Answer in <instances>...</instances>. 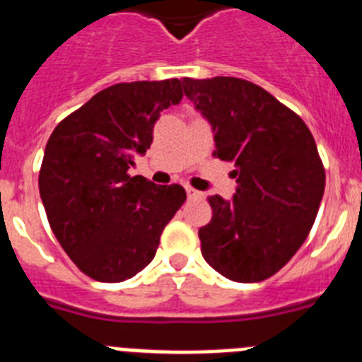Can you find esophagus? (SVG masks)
<instances>
[{"mask_svg": "<svg viewBox=\"0 0 362 362\" xmlns=\"http://www.w3.org/2000/svg\"><path fill=\"white\" fill-rule=\"evenodd\" d=\"M187 196L190 197V199H197V197H203V194L197 190H194L192 187H187Z\"/></svg>", "mask_w": 362, "mask_h": 362, "instance_id": "obj_1", "label": "esophagus"}]
</instances>
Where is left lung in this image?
<instances>
[{"mask_svg": "<svg viewBox=\"0 0 362 362\" xmlns=\"http://www.w3.org/2000/svg\"><path fill=\"white\" fill-rule=\"evenodd\" d=\"M185 95L209 121L216 152L233 163L232 199L209 197L201 254L221 276L259 283L308 238L325 194V168L305 121L264 88L239 78H183Z\"/></svg>", "mask_w": 362, "mask_h": 362, "instance_id": "8db88e82", "label": "left lung"}]
</instances>
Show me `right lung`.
I'll return each instance as SVG.
<instances>
[{
	"instance_id": "1",
	"label": "right lung",
	"mask_w": 362,
	"mask_h": 362,
	"mask_svg": "<svg viewBox=\"0 0 362 362\" xmlns=\"http://www.w3.org/2000/svg\"><path fill=\"white\" fill-rule=\"evenodd\" d=\"M181 98L179 79L117 83L65 117L45 146L40 196L50 228L92 279L121 283L141 272L187 199L181 185L129 174L159 114Z\"/></svg>"
}]
</instances>
